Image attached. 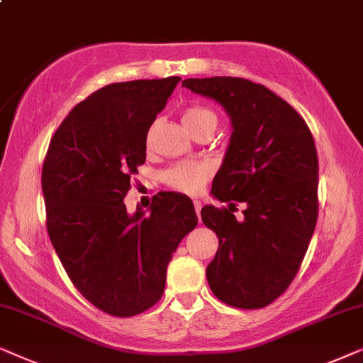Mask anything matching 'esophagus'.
<instances>
[{
    "label": "esophagus",
    "mask_w": 363,
    "mask_h": 363,
    "mask_svg": "<svg viewBox=\"0 0 363 363\" xmlns=\"http://www.w3.org/2000/svg\"><path fill=\"white\" fill-rule=\"evenodd\" d=\"M194 209H196V214L201 216V209H202V202L194 199Z\"/></svg>",
    "instance_id": "1"
}]
</instances>
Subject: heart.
Here are the masks:
<instances>
[{
	"label": "heart",
	"instance_id": "heart-1",
	"mask_svg": "<svg viewBox=\"0 0 363 363\" xmlns=\"http://www.w3.org/2000/svg\"><path fill=\"white\" fill-rule=\"evenodd\" d=\"M217 123L216 114L211 109L201 104H192L182 111V123L189 131L206 123ZM207 176H209V167L202 162L196 161H181L172 164L161 174L162 182L174 191L186 192V194H196L201 187L206 184Z\"/></svg>",
	"mask_w": 363,
	"mask_h": 363
}]
</instances>
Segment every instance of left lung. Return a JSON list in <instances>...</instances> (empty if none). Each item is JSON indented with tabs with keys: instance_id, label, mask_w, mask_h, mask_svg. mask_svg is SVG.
Instances as JSON below:
<instances>
[{
	"instance_id": "1",
	"label": "left lung",
	"mask_w": 363,
	"mask_h": 363,
	"mask_svg": "<svg viewBox=\"0 0 363 363\" xmlns=\"http://www.w3.org/2000/svg\"><path fill=\"white\" fill-rule=\"evenodd\" d=\"M182 86L219 103L232 134L212 182L220 202H245L244 219L204 206L219 238L207 265L211 291L227 306L262 308L286 292L307 252L318 216V159L306 121L287 101L242 77H191Z\"/></svg>"
}]
</instances>
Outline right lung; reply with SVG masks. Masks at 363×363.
<instances>
[{
	"label": "right lung",
	"mask_w": 363,
	"mask_h": 363,
	"mask_svg": "<svg viewBox=\"0 0 363 363\" xmlns=\"http://www.w3.org/2000/svg\"><path fill=\"white\" fill-rule=\"evenodd\" d=\"M181 77L104 86L71 109L51 138L41 174L46 227L66 274L109 315L133 317L162 297L179 242L197 225L187 196L159 192L128 214L131 176Z\"/></svg>",
	"instance_id": "right-lung-1"
}]
</instances>
